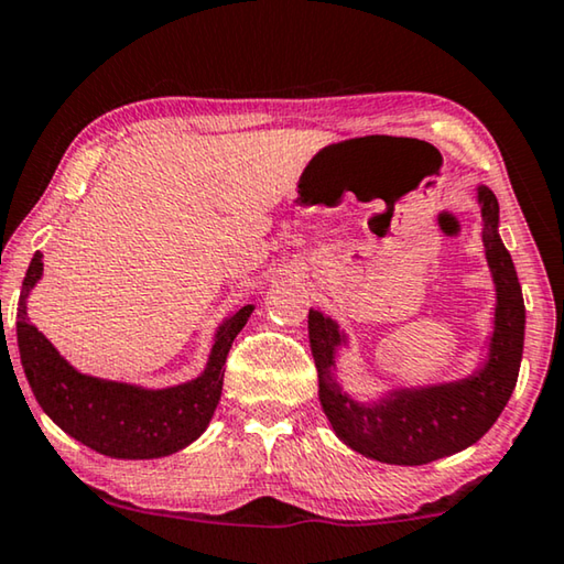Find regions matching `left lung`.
Masks as SVG:
<instances>
[{"instance_id": "8db88e82", "label": "left lung", "mask_w": 564, "mask_h": 564, "mask_svg": "<svg viewBox=\"0 0 564 564\" xmlns=\"http://www.w3.org/2000/svg\"><path fill=\"white\" fill-rule=\"evenodd\" d=\"M481 240L495 281V326L479 369L457 381L397 387L373 401H356L336 381V354L348 338L330 316L308 311V341L318 369V399L338 440L364 457L419 467L467 449L502 414L520 377L524 301L512 256L499 238V203L477 187Z\"/></svg>"}]
</instances>
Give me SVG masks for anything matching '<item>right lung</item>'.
I'll use <instances>...</instances> for the list:
<instances>
[{"mask_svg":"<svg viewBox=\"0 0 564 564\" xmlns=\"http://www.w3.org/2000/svg\"><path fill=\"white\" fill-rule=\"evenodd\" d=\"M37 250L26 268L17 306V346L34 399L52 422L89 449L115 459H158L185 449L208 429L223 391L230 344L253 306H240L216 330L208 364L198 379L167 389H145L77 371L47 336L30 324L26 299L42 279Z\"/></svg>","mask_w":564,"mask_h":564,"instance_id":"1","label":"right lung"}]
</instances>
